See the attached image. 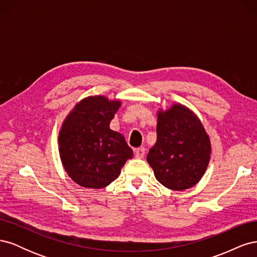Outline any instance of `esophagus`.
I'll return each mask as SVG.
<instances>
[{
  "instance_id": "34e87169",
  "label": "esophagus",
  "mask_w": 257,
  "mask_h": 257,
  "mask_svg": "<svg viewBox=\"0 0 257 257\" xmlns=\"http://www.w3.org/2000/svg\"><path fill=\"white\" fill-rule=\"evenodd\" d=\"M135 157L137 159H143L145 157V153H146V150L145 148H138V149H135Z\"/></svg>"
}]
</instances>
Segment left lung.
Returning <instances> with one entry per match:
<instances>
[{
  "label": "left lung",
  "instance_id": "left-lung-1",
  "mask_svg": "<svg viewBox=\"0 0 257 257\" xmlns=\"http://www.w3.org/2000/svg\"><path fill=\"white\" fill-rule=\"evenodd\" d=\"M157 143L147 161L157 180L183 191L198 183L210 161L211 145L197 115L181 104L158 112Z\"/></svg>",
  "mask_w": 257,
  "mask_h": 257
}]
</instances>
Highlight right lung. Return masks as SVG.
Returning <instances> with one entry per match:
<instances>
[{
    "label": "right lung",
    "mask_w": 257,
    "mask_h": 257,
    "mask_svg": "<svg viewBox=\"0 0 257 257\" xmlns=\"http://www.w3.org/2000/svg\"><path fill=\"white\" fill-rule=\"evenodd\" d=\"M120 100L102 95L81 99L68 113L59 133L62 164L72 180L83 188L103 189L119 177L133 150L109 123Z\"/></svg>",
    "instance_id": "right-lung-1"
}]
</instances>
